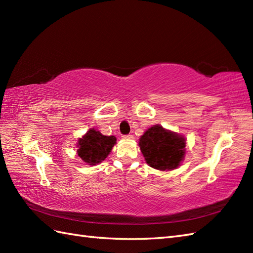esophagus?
Wrapping results in <instances>:
<instances>
[{"label":"esophagus","instance_id":"34e87169","mask_svg":"<svg viewBox=\"0 0 253 253\" xmlns=\"http://www.w3.org/2000/svg\"><path fill=\"white\" fill-rule=\"evenodd\" d=\"M123 139H125V140H131V139H133V136L132 135H125V136H123Z\"/></svg>","mask_w":253,"mask_h":253}]
</instances>
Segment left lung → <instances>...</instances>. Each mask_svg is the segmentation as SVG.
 <instances>
[{"instance_id":"8db88e82","label":"left lung","mask_w":253,"mask_h":253,"mask_svg":"<svg viewBox=\"0 0 253 253\" xmlns=\"http://www.w3.org/2000/svg\"><path fill=\"white\" fill-rule=\"evenodd\" d=\"M139 147L146 163L152 169L173 170L185 159L186 138L161 125H153L139 139Z\"/></svg>"}]
</instances>
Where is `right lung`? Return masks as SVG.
<instances>
[{"label": "right lung", "mask_w": 253, "mask_h": 253, "mask_svg": "<svg viewBox=\"0 0 253 253\" xmlns=\"http://www.w3.org/2000/svg\"><path fill=\"white\" fill-rule=\"evenodd\" d=\"M116 143V137L104 136L94 128L90 129L77 141V154L85 164L96 165L104 161Z\"/></svg>", "instance_id": "right-lung-1"}]
</instances>
